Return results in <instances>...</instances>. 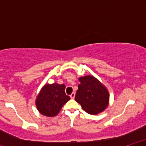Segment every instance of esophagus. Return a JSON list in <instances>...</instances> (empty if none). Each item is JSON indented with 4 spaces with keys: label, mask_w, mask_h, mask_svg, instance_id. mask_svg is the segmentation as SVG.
<instances>
[{
    "label": "esophagus",
    "mask_w": 146,
    "mask_h": 146,
    "mask_svg": "<svg viewBox=\"0 0 146 146\" xmlns=\"http://www.w3.org/2000/svg\"><path fill=\"white\" fill-rule=\"evenodd\" d=\"M75 93H72L71 95H70V97H71V99H74L75 98Z\"/></svg>",
    "instance_id": "34e87169"
}]
</instances>
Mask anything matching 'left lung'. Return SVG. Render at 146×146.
Returning a JSON list of instances; mask_svg holds the SVG:
<instances>
[{
  "label": "left lung",
  "instance_id": "obj_1",
  "mask_svg": "<svg viewBox=\"0 0 146 146\" xmlns=\"http://www.w3.org/2000/svg\"><path fill=\"white\" fill-rule=\"evenodd\" d=\"M75 100L90 115H97L106 109L109 101V93L104 86L91 75L79 78Z\"/></svg>",
  "mask_w": 146,
  "mask_h": 146
}]
</instances>
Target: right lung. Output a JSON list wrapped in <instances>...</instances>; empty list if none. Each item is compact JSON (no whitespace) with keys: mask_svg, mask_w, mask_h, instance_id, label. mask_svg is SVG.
I'll return each instance as SVG.
<instances>
[{"mask_svg":"<svg viewBox=\"0 0 146 146\" xmlns=\"http://www.w3.org/2000/svg\"><path fill=\"white\" fill-rule=\"evenodd\" d=\"M65 85L54 83L43 86L36 98V107L42 115L54 117L70 100L65 93Z\"/></svg>","mask_w":146,"mask_h":146,"instance_id":"add662e5","label":"right lung"}]
</instances>
